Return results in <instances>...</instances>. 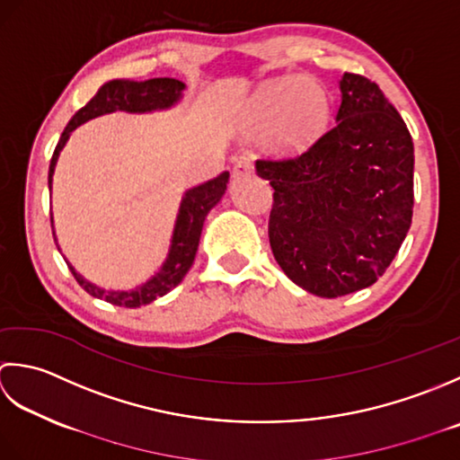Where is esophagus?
I'll list each match as a JSON object with an SVG mask.
<instances>
[{
    "label": "esophagus",
    "mask_w": 460,
    "mask_h": 460,
    "mask_svg": "<svg viewBox=\"0 0 460 460\" xmlns=\"http://www.w3.org/2000/svg\"><path fill=\"white\" fill-rule=\"evenodd\" d=\"M254 172V166H252V163L248 161V158H240V161L234 164L232 168V176L234 178H242V176H248Z\"/></svg>",
    "instance_id": "34e87169"
}]
</instances>
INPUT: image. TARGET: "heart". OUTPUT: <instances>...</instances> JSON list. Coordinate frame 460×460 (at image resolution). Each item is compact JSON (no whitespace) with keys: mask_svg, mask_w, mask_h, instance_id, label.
Segmentation results:
<instances>
[{"mask_svg":"<svg viewBox=\"0 0 460 460\" xmlns=\"http://www.w3.org/2000/svg\"><path fill=\"white\" fill-rule=\"evenodd\" d=\"M332 115L330 93L307 75L266 81L250 97L243 125L264 130L266 145L276 153H299L320 138Z\"/></svg>","mask_w":460,"mask_h":460,"instance_id":"b5f03b06","label":"heart"}]
</instances>
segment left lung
Returning <instances> with one entry per match:
<instances>
[{
    "instance_id": "left-lung-1",
    "label": "left lung",
    "mask_w": 460,
    "mask_h": 460,
    "mask_svg": "<svg viewBox=\"0 0 460 460\" xmlns=\"http://www.w3.org/2000/svg\"><path fill=\"white\" fill-rule=\"evenodd\" d=\"M332 130L305 153L256 161L274 189L270 246L305 292L369 288L397 256L413 218V138L369 79L343 73Z\"/></svg>"
}]
</instances>
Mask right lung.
I'll return each instance as SVG.
<instances>
[{
	"label": "right lung",
	"instance_id": "right-lung-1",
	"mask_svg": "<svg viewBox=\"0 0 460 460\" xmlns=\"http://www.w3.org/2000/svg\"><path fill=\"white\" fill-rule=\"evenodd\" d=\"M184 89L186 85L182 81L171 79V77H156L148 81H130V79L107 81L85 107L75 112L73 119L69 120V125L65 127L59 143L55 146V153L49 164V190L53 184V172H55V164H58L59 153L63 151V146L67 145L73 130L79 125L115 111L143 115V112L172 109L174 105L181 102ZM228 178H230V172H222L217 178H212V181L192 186V189H189L182 194V200H181V206H178V214L174 220L171 246H168V254L163 261V266L158 268V271H155V276L148 278L146 282L130 289H105L83 278L79 271L69 264L67 258L63 256L65 261H67L71 274L87 294H91L93 297L105 299V302L112 305L140 307V305L153 304L156 297H163L164 294L171 292L172 288L181 284L182 278L186 276V271L190 270L196 250H199L204 220L214 206L220 202L224 192H226ZM51 228H53V217H51ZM53 238H55V228H53ZM55 243H58V238H55Z\"/></svg>",
	"mask_w": 460,
	"mask_h": 460
}]
</instances>
